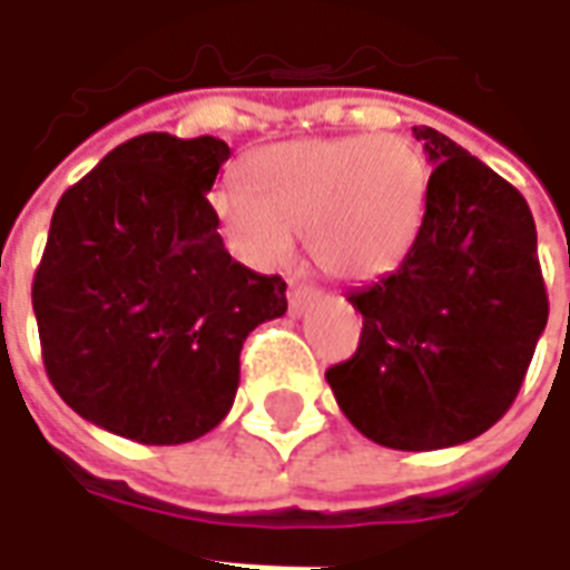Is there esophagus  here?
Segmentation results:
<instances>
[{"mask_svg":"<svg viewBox=\"0 0 570 570\" xmlns=\"http://www.w3.org/2000/svg\"><path fill=\"white\" fill-rule=\"evenodd\" d=\"M314 298H317V289H314V286L293 284V281H289V314H293V317L305 314V308H308Z\"/></svg>","mask_w":570,"mask_h":570,"instance_id":"34e87169","label":"esophagus"}]
</instances>
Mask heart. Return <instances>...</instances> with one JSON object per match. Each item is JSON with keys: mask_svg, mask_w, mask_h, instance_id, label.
Masks as SVG:
<instances>
[{"mask_svg": "<svg viewBox=\"0 0 570 570\" xmlns=\"http://www.w3.org/2000/svg\"><path fill=\"white\" fill-rule=\"evenodd\" d=\"M244 183L210 195L228 247L253 268H284L305 232L311 259L342 281L391 272L415 240L428 195L421 151L396 134L321 137L256 149Z\"/></svg>", "mask_w": 570, "mask_h": 570, "instance_id": "heart-1", "label": "heart"}]
</instances>
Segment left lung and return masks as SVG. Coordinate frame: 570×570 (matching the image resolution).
Segmentation results:
<instances>
[{
	"mask_svg": "<svg viewBox=\"0 0 570 570\" xmlns=\"http://www.w3.org/2000/svg\"><path fill=\"white\" fill-rule=\"evenodd\" d=\"M433 174L394 274L354 289L357 354L326 370L338 409L379 445L449 449L513 406L550 302L525 198L433 128H412Z\"/></svg>",
	"mask_w": 570,
	"mask_h": 570,
	"instance_id": "1",
	"label": "left lung"
}]
</instances>
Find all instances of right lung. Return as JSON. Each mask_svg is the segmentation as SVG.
Segmentation results:
<instances>
[{"label": "right lung", "mask_w": 570, "mask_h": 570, "mask_svg": "<svg viewBox=\"0 0 570 570\" xmlns=\"http://www.w3.org/2000/svg\"><path fill=\"white\" fill-rule=\"evenodd\" d=\"M232 149L142 134L63 191L32 281L45 372L69 409L142 445L228 415L240 347L286 284L228 256L207 191Z\"/></svg>", "instance_id": "1"}]
</instances>
